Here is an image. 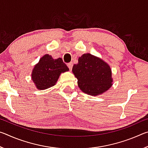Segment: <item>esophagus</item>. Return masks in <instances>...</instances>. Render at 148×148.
<instances>
[{
  "label": "esophagus",
  "mask_w": 148,
  "mask_h": 148,
  "mask_svg": "<svg viewBox=\"0 0 148 148\" xmlns=\"http://www.w3.org/2000/svg\"><path fill=\"white\" fill-rule=\"evenodd\" d=\"M67 66H68L69 69L71 71L72 69V66H73V64H72V62H69V63L67 64Z\"/></svg>",
  "instance_id": "obj_1"
}]
</instances>
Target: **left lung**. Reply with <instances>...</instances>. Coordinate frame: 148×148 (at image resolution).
I'll return each instance as SVG.
<instances>
[{"instance_id":"obj_1","label":"left lung","mask_w":148,"mask_h":148,"mask_svg":"<svg viewBox=\"0 0 148 148\" xmlns=\"http://www.w3.org/2000/svg\"><path fill=\"white\" fill-rule=\"evenodd\" d=\"M72 72L82 91L90 95L102 94L112 86V71L106 62L90 53L79 57Z\"/></svg>"}]
</instances>
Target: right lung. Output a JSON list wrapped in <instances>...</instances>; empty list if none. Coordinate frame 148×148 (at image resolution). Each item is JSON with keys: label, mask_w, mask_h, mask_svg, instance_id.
<instances>
[{"label": "right lung", "mask_w": 148, "mask_h": 148, "mask_svg": "<svg viewBox=\"0 0 148 148\" xmlns=\"http://www.w3.org/2000/svg\"><path fill=\"white\" fill-rule=\"evenodd\" d=\"M69 70L61 58L53 59L51 56L47 54L34 66L32 79L38 89H46L55 86L60 74Z\"/></svg>", "instance_id": "right-lung-1"}]
</instances>
